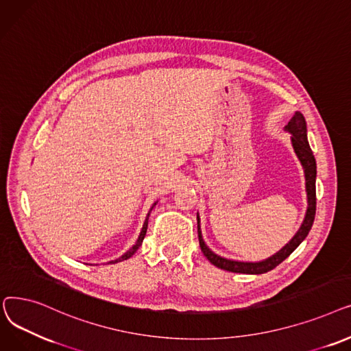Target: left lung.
Returning a JSON list of instances; mask_svg holds the SVG:
<instances>
[{"label": "left lung", "instance_id": "obj_1", "mask_svg": "<svg viewBox=\"0 0 351 351\" xmlns=\"http://www.w3.org/2000/svg\"><path fill=\"white\" fill-rule=\"evenodd\" d=\"M286 130L291 132V144L294 152L302 162L303 169H304V176H306V191H307V211L304 221L300 227V230L295 232V236L290 240L289 244L282 247L278 253L271 256L270 258L258 261V263H245V261H234V260H228L224 257L217 256L213 253L211 250L206 245L203 236H202V228H199V219L197 215V230H198V241L199 247H202L203 254L208 258L211 264L215 267H219L221 270H227L231 273H243V274H263L270 271L285 261L294 250L302 244V241L307 237L308 231L313 227L314 223V217H315V174H317V167H315V158L313 156L311 148L307 141V124L302 112H295L293 115V119L289 121L286 125Z\"/></svg>", "mask_w": 351, "mask_h": 351}]
</instances>
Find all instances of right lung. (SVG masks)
<instances>
[{
  "label": "right lung",
  "mask_w": 351,
  "mask_h": 351,
  "mask_svg": "<svg viewBox=\"0 0 351 351\" xmlns=\"http://www.w3.org/2000/svg\"><path fill=\"white\" fill-rule=\"evenodd\" d=\"M157 203H154L153 204V207H152V210L154 208V206H156ZM152 210L148 211V214H147V217H145V221H144V226H143V228H141V232H140V236H138V240H137V243L132 245L127 253H124L120 258H117V260H112V261H110V264H114V263H119V261H123V260H127V258H130L132 254H134L137 250H138V247L143 244V240H144V237H145V232H147V227H148V217H149V213H152Z\"/></svg>",
  "instance_id": "right-lung-1"
}]
</instances>
